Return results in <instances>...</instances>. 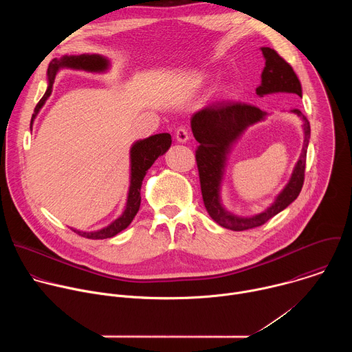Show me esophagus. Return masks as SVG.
I'll return each mask as SVG.
<instances>
[{"label": "esophagus", "mask_w": 352, "mask_h": 352, "mask_svg": "<svg viewBox=\"0 0 352 352\" xmlns=\"http://www.w3.org/2000/svg\"><path fill=\"white\" fill-rule=\"evenodd\" d=\"M175 138H177L178 142L184 143V142L189 140V131H188L185 126H179V128H177V131H175Z\"/></svg>", "instance_id": "obj_1"}]
</instances>
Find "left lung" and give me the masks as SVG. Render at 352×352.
I'll return each mask as SVG.
<instances>
[{
  "mask_svg": "<svg viewBox=\"0 0 352 352\" xmlns=\"http://www.w3.org/2000/svg\"><path fill=\"white\" fill-rule=\"evenodd\" d=\"M262 53L266 60V67L262 72V83L256 87V93L259 96L270 93H292L302 97V87H300V82L298 80L292 67L270 47H262ZM292 113L304 121L302 153L299 156L289 182L277 196L274 204L263 213L254 217H238L223 208L220 202V182L232 144L249 125L262 121L266 113L252 104L239 102H217L192 116L190 128L195 139L199 142L195 157L204 204L210 217L221 227L232 231H243L263 226L298 197L305 179L311 125L307 117L298 109H294Z\"/></svg>",
  "mask_w": 352,
  "mask_h": 352,
  "instance_id": "8db88e82",
  "label": "left lung"
}]
</instances>
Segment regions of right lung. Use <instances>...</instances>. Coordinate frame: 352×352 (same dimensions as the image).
Listing matches in <instances>:
<instances>
[{
  "mask_svg": "<svg viewBox=\"0 0 352 352\" xmlns=\"http://www.w3.org/2000/svg\"><path fill=\"white\" fill-rule=\"evenodd\" d=\"M60 68H72V69H83L89 72H102L109 68V60L103 56L98 54H80V56H64L60 60H53L50 64L47 75H48V87L44 93V96L40 98L37 103L34 113L32 116L30 128L32 124L38 114L40 109L45 103V100L52 94L53 83L56 79V75ZM171 146V135L170 133H157L153 136H148L143 140H138L132 148H131V185L126 199V206L121 217H118L116 221H113L110 226H107L103 230H98L94 232H83L74 230L78 235L89 238V239H106L117 235L122 230H125L133 217L136 216L139 206H140V186L142 181L147 173V170L152 167V164L156 162V159L162 155H164L168 147Z\"/></svg>",
  "mask_w": 352,
  "mask_h": 352,
  "instance_id": "add662e5",
  "label": "right lung"
}]
</instances>
